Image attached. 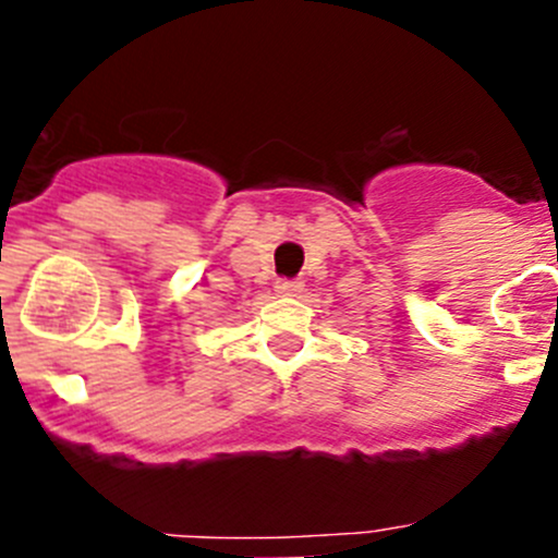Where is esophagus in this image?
I'll list each match as a JSON object with an SVG mask.
<instances>
[{"label":"esophagus","mask_w":558,"mask_h":558,"mask_svg":"<svg viewBox=\"0 0 558 558\" xmlns=\"http://www.w3.org/2000/svg\"><path fill=\"white\" fill-rule=\"evenodd\" d=\"M275 291H278L280 296H296L302 291V280H278Z\"/></svg>","instance_id":"34e87169"}]
</instances>
